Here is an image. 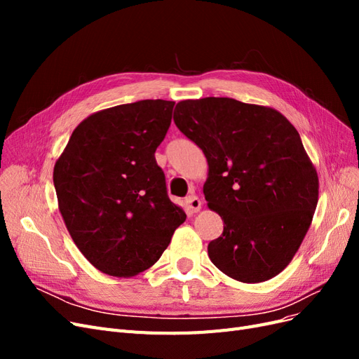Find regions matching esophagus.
Wrapping results in <instances>:
<instances>
[{
	"mask_svg": "<svg viewBox=\"0 0 359 359\" xmlns=\"http://www.w3.org/2000/svg\"><path fill=\"white\" fill-rule=\"evenodd\" d=\"M186 206H187V210H189L190 212H198V211L201 210L202 202H201V199L196 196V194H190V196L186 198Z\"/></svg>",
	"mask_w": 359,
	"mask_h": 359,
	"instance_id": "esophagus-1",
	"label": "esophagus"
}]
</instances>
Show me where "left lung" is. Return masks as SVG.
<instances>
[{
    "instance_id": "obj_1",
    "label": "left lung",
    "mask_w": 359,
    "mask_h": 359,
    "mask_svg": "<svg viewBox=\"0 0 359 359\" xmlns=\"http://www.w3.org/2000/svg\"><path fill=\"white\" fill-rule=\"evenodd\" d=\"M173 121L210 166L203 194L224 223L208 244L211 262L243 283L276 277L298 252L319 196L297 128L271 107L229 97L180 102Z\"/></svg>"
}]
</instances>
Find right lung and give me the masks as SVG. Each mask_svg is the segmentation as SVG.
I'll return each instance as SVG.
<instances>
[{"label": "right lung", "mask_w": 359, "mask_h": 359, "mask_svg": "<svg viewBox=\"0 0 359 359\" xmlns=\"http://www.w3.org/2000/svg\"><path fill=\"white\" fill-rule=\"evenodd\" d=\"M173 106L139 100L88 116L53 168L64 223L82 255L104 274L132 277L153 266L186 222L168 196L154 156Z\"/></svg>", "instance_id": "add662e5"}]
</instances>
